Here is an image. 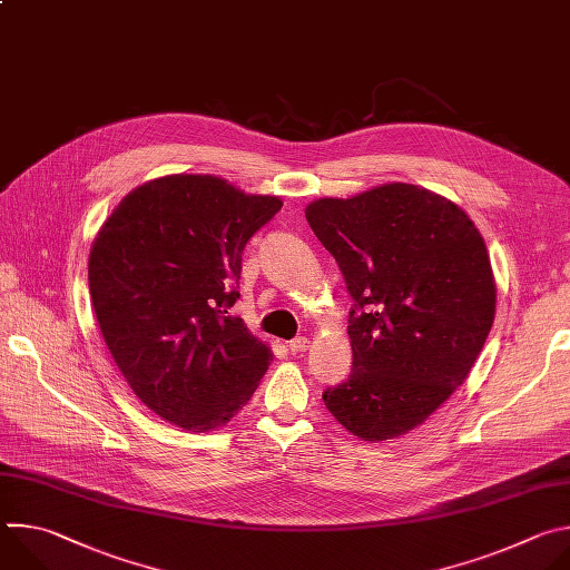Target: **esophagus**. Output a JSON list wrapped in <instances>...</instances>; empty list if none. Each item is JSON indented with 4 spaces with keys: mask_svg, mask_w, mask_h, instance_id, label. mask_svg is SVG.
<instances>
[{
    "mask_svg": "<svg viewBox=\"0 0 570 570\" xmlns=\"http://www.w3.org/2000/svg\"><path fill=\"white\" fill-rule=\"evenodd\" d=\"M308 345H311V341L304 338V336H299V338H293V341L288 343V350H291L293 354H299V352H306Z\"/></svg>",
    "mask_w": 570,
    "mask_h": 570,
    "instance_id": "esophagus-1",
    "label": "esophagus"
}]
</instances>
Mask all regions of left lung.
Instances as JSON below:
<instances>
[{
  "label": "left lung",
  "mask_w": 570,
  "mask_h": 570,
  "mask_svg": "<svg viewBox=\"0 0 570 570\" xmlns=\"http://www.w3.org/2000/svg\"><path fill=\"white\" fill-rule=\"evenodd\" d=\"M306 220L354 299L352 372L322 392L367 442L420 426L469 376L497 313V282L473 220L451 200L392 183L320 198Z\"/></svg>",
  "instance_id": "1"
}]
</instances>
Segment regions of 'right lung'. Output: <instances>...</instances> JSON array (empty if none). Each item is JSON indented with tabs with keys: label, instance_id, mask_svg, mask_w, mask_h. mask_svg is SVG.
Segmentation results:
<instances>
[{
	"label": "right lung",
	"instance_id": "obj_1",
	"mask_svg": "<svg viewBox=\"0 0 570 570\" xmlns=\"http://www.w3.org/2000/svg\"><path fill=\"white\" fill-rule=\"evenodd\" d=\"M216 176H165L132 189L99 229L88 264L104 341L144 405L185 431L229 422L273 354L240 317V255L277 212Z\"/></svg>",
	"mask_w": 570,
	"mask_h": 570
}]
</instances>
